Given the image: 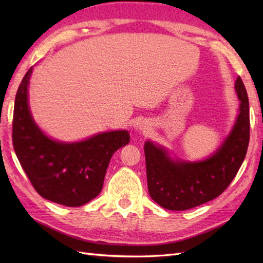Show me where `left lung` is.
I'll return each mask as SVG.
<instances>
[{
  "mask_svg": "<svg viewBox=\"0 0 263 263\" xmlns=\"http://www.w3.org/2000/svg\"><path fill=\"white\" fill-rule=\"evenodd\" d=\"M235 89L241 100L237 121L210 158L200 163L173 161L165 149L150 141L144 143L148 191L163 208L178 211L208 202L224 192L236 176L249 147L250 108L241 77Z\"/></svg>",
  "mask_w": 263,
  "mask_h": 263,
  "instance_id": "8db88e82",
  "label": "left lung"
}]
</instances>
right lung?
Returning <instances> with one entry per match:
<instances>
[{
  "mask_svg": "<svg viewBox=\"0 0 263 263\" xmlns=\"http://www.w3.org/2000/svg\"><path fill=\"white\" fill-rule=\"evenodd\" d=\"M32 68L15 95L12 142L16 157L33 189L53 202L80 206L103 189L111 156L130 141L127 131L100 133L76 143L54 141L39 130L30 115L27 89Z\"/></svg>",
  "mask_w": 263,
  "mask_h": 263,
  "instance_id": "add662e5",
  "label": "right lung"
}]
</instances>
